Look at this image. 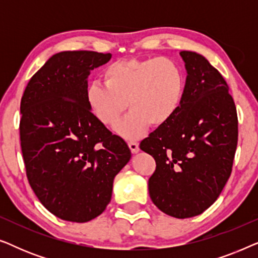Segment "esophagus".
Here are the masks:
<instances>
[{
  "label": "esophagus",
  "instance_id": "34e87169",
  "mask_svg": "<svg viewBox=\"0 0 258 258\" xmlns=\"http://www.w3.org/2000/svg\"><path fill=\"white\" fill-rule=\"evenodd\" d=\"M128 146H129L130 150H132L133 154H137L140 151V147H139V143H137V142L130 141V142H128Z\"/></svg>",
  "mask_w": 258,
  "mask_h": 258
}]
</instances>
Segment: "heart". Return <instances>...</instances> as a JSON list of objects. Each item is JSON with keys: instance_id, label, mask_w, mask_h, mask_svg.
<instances>
[{"instance_id": "obj_1", "label": "heart", "mask_w": 258, "mask_h": 258, "mask_svg": "<svg viewBox=\"0 0 258 258\" xmlns=\"http://www.w3.org/2000/svg\"><path fill=\"white\" fill-rule=\"evenodd\" d=\"M103 84L88 87L86 102L104 125H114L128 107L130 112L115 126L126 140L139 139L150 124L161 126L171 119L182 102L184 76L170 58H128L109 64Z\"/></svg>"}]
</instances>
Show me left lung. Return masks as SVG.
I'll return each instance as SVG.
<instances>
[{"mask_svg": "<svg viewBox=\"0 0 258 258\" xmlns=\"http://www.w3.org/2000/svg\"><path fill=\"white\" fill-rule=\"evenodd\" d=\"M179 55L186 70L179 108L140 148L156 161L148 182L151 201L169 216L188 218L207 210L230 177L238 123L218 70L195 51Z\"/></svg>", "mask_w": 258, "mask_h": 258, "instance_id": "obj_1", "label": "left lung"}]
</instances>
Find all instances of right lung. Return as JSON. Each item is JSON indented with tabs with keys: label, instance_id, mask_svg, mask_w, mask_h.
Instances as JSON below:
<instances>
[{
	"label": "right lung",
	"instance_id": "right-lung-1",
	"mask_svg": "<svg viewBox=\"0 0 258 258\" xmlns=\"http://www.w3.org/2000/svg\"><path fill=\"white\" fill-rule=\"evenodd\" d=\"M111 54L61 51L31 77L21 100L20 136L27 177L56 217L83 223L103 213L115 176L132 158L128 144L88 108L91 70Z\"/></svg>",
	"mask_w": 258,
	"mask_h": 258
}]
</instances>
